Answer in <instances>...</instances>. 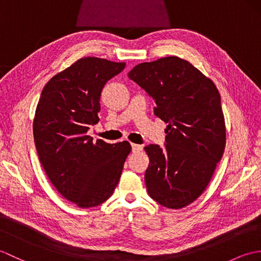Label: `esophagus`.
<instances>
[{
  "label": "esophagus",
  "instance_id": "34e87169",
  "mask_svg": "<svg viewBox=\"0 0 261 261\" xmlns=\"http://www.w3.org/2000/svg\"><path fill=\"white\" fill-rule=\"evenodd\" d=\"M131 147H132V151L134 152H140L142 150V146L136 145V143H131Z\"/></svg>",
  "mask_w": 261,
  "mask_h": 261
}]
</instances>
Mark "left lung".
<instances>
[{
  "label": "left lung",
  "mask_w": 261,
  "mask_h": 261,
  "mask_svg": "<svg viewBox=\"0 0 261 261\" xmlns=\"http://www.w3.org/2000/svg\"><path fill=\"white\" fill-rule=\"evenodd\" d=\"M129 77L153 98L154 114L168 123L166 149L145 147L150 160L147 191L165 207H185L201 196L223 156L220 93L212 80L176 56L137 65Z\"/></svg>",
  "instance_id": "1"
}]
</instances>
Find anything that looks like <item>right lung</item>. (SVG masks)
Masks as SVG:
<instances>
[{"label":"right lung","mask_w":261,"mask_h":261,"mask_svg":"<svg viewBox=\"0 0 261 261\" xmlns=\"http://www.w3.org/2000/svg\"><path fill=\"white\" fill-rule=\"evenodd\" d=\"M125 63L85 57L55 75L43 87L33 118V139L43 170L60 195L82 208L112 195L131 146L86 135L99 121V97Z\"/></svg>","instance_id":"add662e5"}]
</instances>
